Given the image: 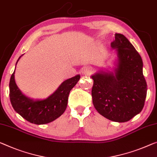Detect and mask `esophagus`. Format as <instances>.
<instances>
[{"instance_id": "esophagus-1", "label": "esophagus", "mask_w": 157, "mask_h": 157, "mask_svg": "<svg viewBox=\"0 0 157 157\" xmlns=\"http://www.w3.org/2000/svg\"><path fill=\"white\" fill-rule=\"evenodd\" d=\"M92 68L91 67H83V69H82V73L84 74H90L92 73Z\"/></svg>"}]
</instances>
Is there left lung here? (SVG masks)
<instances>
[{"mask_svg":"<svg viewBox=\"0 0 157 157\" xmlns=\"http://www.w3.org/2000/svg\"><path fill=\"white\" fill-rule=\"evenodd\" d=\"M117 49L118 65L113 72L100 71L91 76L93 103L104 117L126 122L143 109L147 85L143 72V60L129 40L116 33L111 43Z\"/></svg>","mask_w":157,"mask_h":157,"instance_id":"8db88e82","label":"left lung"}]
</instances>
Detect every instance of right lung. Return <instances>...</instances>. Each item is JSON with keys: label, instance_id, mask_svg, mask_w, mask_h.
<instances>
[{"label": "right lung", "instance_id": "obj_1", "mask_svg": "<svg viewBox=\"0 0 157 157\" xmlns=\"http://www.w3.org/2000/svg\"><path fill=\"white\" fill-rule=\"evenodd\" d=\"M20 57L21 56L17 62ZM14 74V71L12 74L9 84L12 106L24 119L38 125L53 121L63 114L67 106L69 94L80 79V75L67 79L48 98L42 100H33L21 93L16 85Z\"/></svg>", "mask_w": 157, "mask_h": 157}]
</instances>
